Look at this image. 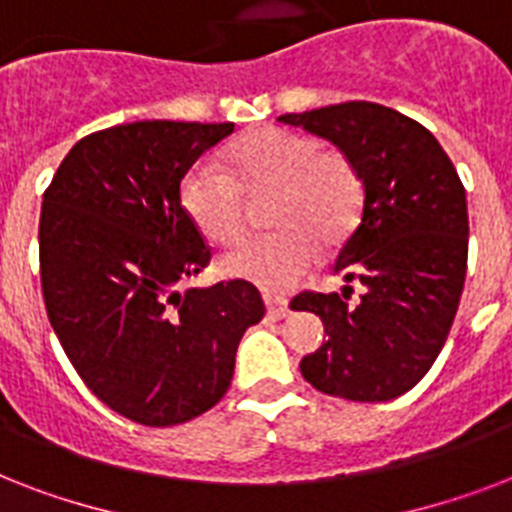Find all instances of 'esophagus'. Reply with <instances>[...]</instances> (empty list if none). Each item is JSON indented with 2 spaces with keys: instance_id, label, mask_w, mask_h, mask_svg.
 <instances>
[{
  "instance_id": "esophagus-1",
  "label": "esophagus",
  "mask_w": 512,
  "mask_h": 512,
  "mask_svg": "<svg viewBox=\"0 0 512 512\" xmlns=\"http://www.w3.org/2000/svg\"><path fill=\"white\" fill-rule=\"evenodd\" d=\"M263 300H265V308H268V316H271V319H284V316L289 313L287 297L273 295V292H265Z\"/></svg>"
}]
</instances>
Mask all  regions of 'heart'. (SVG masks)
Listing matches in <instances>:
<instances>
[{"label": "heart", "instance_id": "1", "mask_svg": "<svg viewBox=\"0 0 512 512\" xmlns=\"http://www.w3.org/2000/svg\"><path fill=\"white\" fill-rule=\"evenodd\" d=\"M231 172L196 162L180 180V207L204 239L233 244L244 231V191L273 188L268 220L276 228L247 239L223 257L228 276L260 287H292L321 244H337L361 207V180L340 151H324L303 132L263 127L228 151Z\"/></svg>", "mask_w": 512, "mask_h": 512}]
</instances>
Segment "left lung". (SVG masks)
<instances>
[{"instance_id":"obj_1","label":"left lung","mask_w":512,"mask_h":512,"mask_svg":"<svg viewBox=\"0 0 512 512\" xmlns=\"http://www.w3.org/2000/svg\"><path fill=\"white\" fill-rule=\"evenodd\" d=\"M279 122L332 140L361 180V215L335 273L361 284L358 303L300 292L295 311L321 316L327 342L300 361L313 388L348 401L412 390L444 348L468 271V201L452 159L420 122L350 100Z\"/></svg>"}]
</instances>
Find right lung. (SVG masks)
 <instances>
[{
  "instance_id": "add662e5",
  "label": "right lung",
  "mask_w": 512,
  "mask_h": 512,
  "mask_svg": "<svg viewBox=\"0 0 512 512\" xmlns=\"http://www.w3.org/2000/svg\"><path fill=\"white\" fill-rule=\"evenodd\" d=\"M231 132V122L116 124L79 140L44 191L47 319L84 385L148 428L212 409L239 340L265 316L244 279L180 289L212 257L180 207V180Z\"/></svg>"
}]
</instances>
